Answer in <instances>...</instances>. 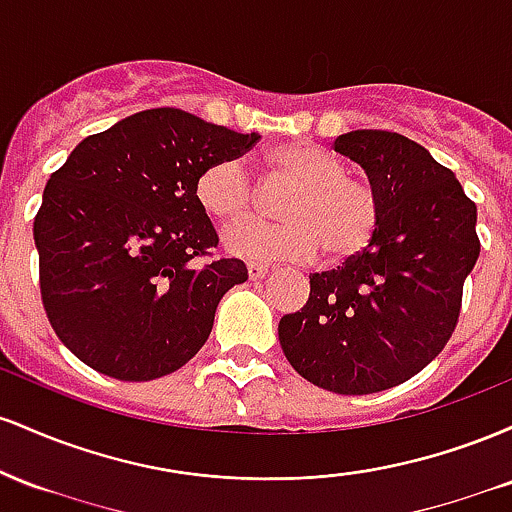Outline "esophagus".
<instances>
[{
    "label": "esophagus",
    "mask_w": 512,
    "mask_h": 512,
    "mask_svg": "<svg viewBox=\"0 0 512 512\" xmlns=\"http://www.w3.org/2000/svg\"><path fill=\"white\" fill-rule=\"evenodd\" d=\"M267 272H269L267 264H257V262H250V264H248V276H250L252 281L264 279V276H267Z\"/></svg>",
    "instance_id": "obj_1"
}]
</instances>
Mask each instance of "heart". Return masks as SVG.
<instances>
[{"label":"heart","mask_w":512,"mask_h":512,"mask_svg":"<svg viewBox=\"0 0 512 512\" xmlns=\"http://www.w3.org/2000/svg\"><path fill=\"white\" fill-rule=\"evenodd\" d=\"M276 180L291 185L281 202L284 223L250 219L257 187L243 161L219 158L199 173L195 195L209 219L231 228L223 238L231 255L252 262H308L325 252L330 262H349L373 243L380 228V197L368 180L346 175L339 156L305 142L279 144L264 154Z\"/></svg>","instance_id":"heart-1"}]
</instances>
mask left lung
Returning <instances> with one entry per match:
<instances>
[{"label": "left lung", "mask_w": 512, "mask_h": 512, "mask_svg": "<svg viewBox=\"0 0 512 512\" xmlns=\"http://www.w3.org/2000/svg\"><path fill=\"white\" fill-rule=\"evenodd\" d=\"M334 151L366 170L380 197L373 243L310 276V298L279 320L286 358L308 383L370 395L407 383L448 344L479 257L477 204L421 144L356 129Z\"/></svg>", "instance_id": "left-lung-1"}]
</instances>
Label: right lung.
Segmentation results:
<instances>
[{"label":"right lung","instance_id":"right-lung-1","mask_svg":"<svg viewBox=\"0 0 512 512\" xmlns=\"http://www.w3.org/2000/svg\"><path fill=\"white\" fill-rule=\"evenodd\" d=\"M257 139L178 108L142 110L86 137L50 175L33 221L40 296L79 361L144 383L202 349L216 305L248 269L240 260L197 267L219 236L195 182Z\"/></svg>","mask_w":512,"mask_h":512}]
</instances>
